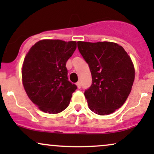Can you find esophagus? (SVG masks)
I'll return each instance as SVG.
<instances>
[{"instance_id":"34e87169","label":"esophagus","mask_w":154,"mask_h":154,"mask_svg":"<svg viewBox=\"0 0 154 154\" xmlns=\"http://www.w3.org/2000/svg\"><path fill=\"white\" fill-rule=\"evenodd\" d=\"M76 85H77V88H78L79 89L81 88V83H80V82H77V83H76Z\"/></svg>"}]
</instances>
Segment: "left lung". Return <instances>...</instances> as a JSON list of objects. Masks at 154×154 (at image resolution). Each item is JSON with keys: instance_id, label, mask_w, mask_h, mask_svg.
<instances>
[{"instance_id": "8db88e82", "label": "left lung", "mask_w": 154, "mask_h": 154, "mask_svg": "<svg viewBox=\"0 0 154 154\" xmlns=\"http://www.w3.org/2000/svg\"><path fill=\"white\" fill-rule=\"evenodd\" d=\"M79 51L90 67L91 86L85 91L89 109L108 115L119 109L131 92L135 68L128 53L112 42H77Z\"/></svg>"}]
</instances>
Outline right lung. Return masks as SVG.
<instances>
[{"instance_id":"1","label":"right lung","mask_w":154,"mask_h":154,"mask_svg":"<svg viewBox=\"0 0 154 154\" xmlns=\"http://www.w3.org/2000/svg\"><path fill=\"white\" fill-rule=\"evenodd\" d=\"M77 48L75 41L40 40L29 49L22 66L26 94L41 111L57 114L66 109L77 87L68 80L66 63Z\"/></svg>"}]
</instances>
